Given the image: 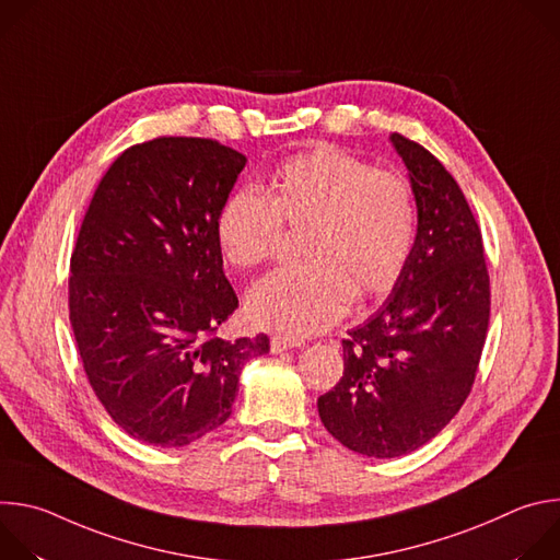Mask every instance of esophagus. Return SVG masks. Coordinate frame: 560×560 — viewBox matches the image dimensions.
<instances>
[{
	"label": "esophagus",
	"instance_id": "34e87169",
	"mask_svg": "<svg viewBox=\"0 0 560 560\" xmlns=\"http://www.w3.org/2000/svg\"><path fill=\"white\" fill-rule=\"evenodd\" d=\"M301 346H305L301 339H292V337H272V341H270V350H272V354H281V352H285V350H294V348H301Z\"/></svg>",
	"mask_w": 560,
	"mask_h": 560
}]
</instances>
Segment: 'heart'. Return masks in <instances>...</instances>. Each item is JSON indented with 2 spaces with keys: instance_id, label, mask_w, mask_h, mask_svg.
Listing matches in <instances>:
<instances>
[{
  "instance_id": "heart-1",
  "label": "heart",
  "mask_w": 560,
  "mask_h": 560,
  "mask_svg": "<svg viewBox=\"0 0 560 560\" xmlns=\"http://www.w3.org/2000/svg\"><path fill=\"white\" fill-rule=\"evenodd\" d=\"M281 223L305 230V261L261 279L248 294V316L259 328L310 337L337 324L352 294L368 301L398 283L417 242V201L404 175L316 145L285 159L266 197L250 188L228 195L217 244L232 266L255 268L275 255Z\"/></svg>"
}]
</instances>
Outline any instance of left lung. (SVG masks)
Instances as JSON below:
<instances>
[{"instance_id": "1", "label": "left lung", "mask_w": 560, "mask_h": 560, "mask_svg": "<svg viewBox=\"0 0 560 560\" xmlns=\"http://www.w3.org/2000/svg\"><path fill=\"white\" fill-rule=\"evenodd\" d=\"M389 141L417 201L415 250L385 303L348 330L343 376L316 401L326 430L372 458L410 454L454 419L490 322L483 236L458 184L417 141Z\"/></svg>"}]
</instances>
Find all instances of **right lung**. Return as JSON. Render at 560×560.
<instances>
[{"label":"right lung","mask_w":560,"mask_h":560,"mask_svg":"<svg viewBox=\"0 0 560 560\" xmlns=\"http://www.w3.org/2000/svg\"><path fill=\"white\" fill-rule=\"evenodd\" d=\"M246 154L199 137L128 148L100 182L70 257L68 305L86 376L132 439L184 447L232 415L270 339L212 337L238 299L214 223Z\"/></svg>","instance_id":"1"}]
</instances>
